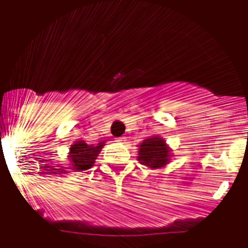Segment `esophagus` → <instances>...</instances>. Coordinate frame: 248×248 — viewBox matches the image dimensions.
I'll return each mask as SVG.
<instances>
[{"mask_svg": "<svg viewBox=\"0 0 248 248\" xmlns=\"http://www.w3.org/2000/svg\"><path fill=\"white\" fill-rule=\"evenodd\" d=\"M118 142H125V138H124V137H120L118 140Z\"/></svg>", "mask_w": 248, "mask_h": 248, "instance_id": "obj_1", "label": "esophagus"}]
</instances>
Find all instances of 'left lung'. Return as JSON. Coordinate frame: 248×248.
Segmentation results:
<instances>
[{
  "instance_id": "left-lung-1",
  "label": "left lung",
  "mask_w": 248,
  "mask_h": 248,
  "mask_svg": "<svg viewBox=\"0 0 248 248\" xmlns=\"http://www.w3.org/2000/svg\"><path fill=\"white\" fill-rule=\"evenodd\" d=\"M138 160L142 165L156 169L161 168L169 161V148L165 144V142L155 136L151 138H147L140 144V154H138Z\"/></svg>"
}]
</instances>
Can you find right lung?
Masks as SVG:
<instances>
[{"mask_svg":"<svg viewBox=\"0 0 248 248\" xmlns=\"http://www.w3.org/2000/svg\"><path fill=\"white\" fill-rule=\"evenodd\" d=\"M104 147V142H101L97 146H90L84 143L83 140L75 142L70 147V168L74 171L79 170H87L92 168L96 160V156Z\"/></svg>","mask_w":248,"mask_h":248,"instance_id":"1","label":"right lung"}]
</instances>
